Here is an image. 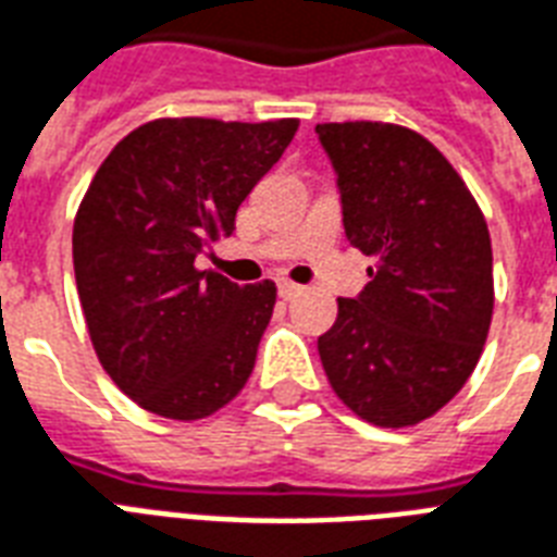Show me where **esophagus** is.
Wrapping results in <instances>:
<instances>
[{"label":"esophagus","mask_w":557,"mask_h":557,"mask_svg":"<svg viewBox=\"0 0 557 557\" xmlns=\"http://www.w3.org/2000/svg\"><path fill=\"white\" fill-rule=\"evenodd\" d=\"M277 292H280V297H283V300H295V297L304 292V286H297V283H288V280H280Z\"/></svg>","instance_id":"esophagus-1"}]
</instances>
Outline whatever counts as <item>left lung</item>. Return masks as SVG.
I'll return each mask as SVG.
<instances>
[{"mask_svg": "<svg viewBox=\"0 0 557 557\" xmlns=\"http://www.w3.org/2000/svg\"><path fill=\"white\" fill-rule=\"evenodd\" d=\"M347 242L376 265L318 338L326 380L373 426H414L476 368L494 315L485 215L430 139L388 122H326Z\"/></svg>", "mask_w": 557, "mask_h": 557, "instance_id": "1", "label": "left lung"}]
</instances>
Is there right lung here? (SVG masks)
<instances>
[{
    "label": "right lung",
    "mask_w": 557,
    "mask_h": 557,
    "mask_svg": "<svg viewBox=\"0 0 557 557\" xmlns=\"http://www.w3.org/2000/svg\"><path fill=\"white\" fill-rule=\"evenodd\" d=\"M297 119H154L99 165L72 227L81 309L101 368L146 411L198 420L245 388L274 312L271 280L198 271Z\"/></svg>",
    "instance_id": "add662e5"
}]
</instances>
